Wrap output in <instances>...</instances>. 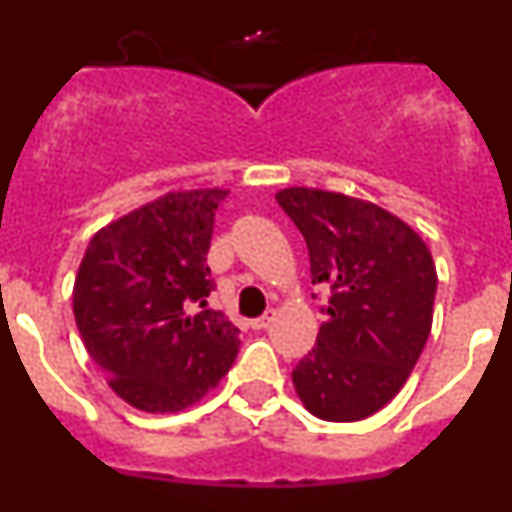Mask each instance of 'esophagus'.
<instances>
[{"label":"esophagus","instance_id":"esophagus-1","mask_svg":"<svg viewBox=\"0 0 512 512\" xmlns=\"http://www.w3.org/2000/svg\"><path fill=\"white\" fill-rule=\"evenodd\" d=\"M271 320H274V310L264 312L261 318H253V320H251V328H253V330H264V328H269Z\"/></svg>","mask_w":512,"mask_h":512}]
</instances>
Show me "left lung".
Returning <instances> with one entry per match:
<instances>
[{
    "label": "left lung",
    "instance_id": "1",
    "mask_svg": "<svg viewBox=\"0 0 512 512\" xmlns=\"http://www.w3.org/2000/svg\"><path fill=\"white\" fill-rule=\"evenodd\" d=\"M277 202L310 253L312 284L330 287L315 348L292 372L312 415L333 423L382 410L431 336L436 266L410 225L372 202L289 187Z\"/></svg>",
    "mask_w": 512,
    "mask_h": 512
}]
</instances>
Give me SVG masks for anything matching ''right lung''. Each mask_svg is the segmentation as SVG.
Wrapping results in <instances>:
<instances>
[{
    "mask_svg": "<svg viewBox=\"0 0 512 512\" xmlns=\"http://www.w3.org/2000/svg\"><path fill=\"white\" fill-rule=\"evenodd\" d=\"M225 189L171 192L89 241L74 318L94 364L122 400L176 413L205 397L238 356V328L207 310V266Z\"/></svg>",
    "mask_w": 512,
    "mask_h": 512,
    "instance_id": "obj_1",
    "label": "right lung"
}]
</instances>
